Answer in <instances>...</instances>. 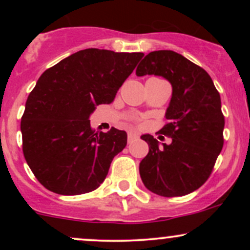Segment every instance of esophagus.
<instances>
[{
	"label": "esophagus",
	"mask_w": 250,
	"mask_h": 250,
	"mask_svg": "<svg viewBox=\"0 0 250 250\" xmlns=\"http://www.w3.org/2000/svg\"><path fill=\"white\" fill-rule=\"evenodd\" d=\"M137 137H139V136H137V134H135V133H133V131H130V133H128V142L130 143V142L135 141Z\"/></svg>",
	"instance_id": "obj_1"
}]
</instances>
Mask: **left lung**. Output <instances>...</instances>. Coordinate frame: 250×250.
Segmentation results:
<instances>
[{
    "label": "left lung",
    "instance_id": "8db88e82",
    "mask_svg": "<svg viewBox=\"0 0 250 250\" xmlns=\"http://www.w3.org/2000/svg\"><path fill=\"white\" fill-rule=\"evenodd\" d=\"M147 74L163 76L173 85L168 122L160 130L171 142L160 147L151 135H143L149 153L140 163V175L154 194L185 196L205 185L222 150L220 94L207 71L173 50L149 53L136 69L137 76Z\"/></svg>",
    "mask_w": 250,
    "mask_h": 250
}]
</instances>
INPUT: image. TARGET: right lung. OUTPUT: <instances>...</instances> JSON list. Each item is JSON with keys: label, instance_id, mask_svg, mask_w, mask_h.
Listing matches in <instances>:
<instances>
[{"label": "right lung", "instance_id": "1", "mask_svg": "<svg viewBox=\"0 0 250 250\" xmlns=\"http://www.w3.org/2000/svg\"><path fill=\"white\" fill-rule=\"evenodd\" d=\"M143 53L80 50L48 68L25 102L22 150L28 166L48 190L90 193L107 176L114 156L127 146V133L90 127L95 105L110 103Z\"/></svg>", "mask_w": 250, "mask_h": 250}]
</instances>
